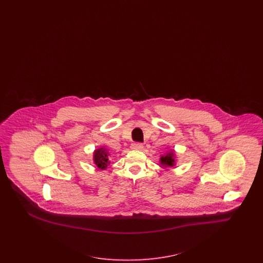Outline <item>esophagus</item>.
<instances>
[{
  "instance_id": "34e87169",
  "label": "esophagus",
  "mask_w": 263,
  "mask_h": 263,
  "mask_svg": "<svg viewBox=\"0 0 263 263\" xmlns=\"http://www.w3.org/2000/svg\"><path fill=\"white\" fill-rule=\"evenodd\" d=\"M131 147H132V148H133V149H137V151H141V149H143V143H132V145H131Z\"/></svg>"
}]
</instances>
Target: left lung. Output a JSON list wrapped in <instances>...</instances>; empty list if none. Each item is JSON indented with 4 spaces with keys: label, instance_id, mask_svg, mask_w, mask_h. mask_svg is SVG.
Returning <instances> with one entry per match:
<instances>
[{
    "label": "left lung",
    "instance_id": "left-lung-1",
    "mask_svg": "<svg viewBox=\"0 0 263 263\" xmlns=\"http://www.w3.org/2000/svg\"><path fill=\"white\" fill-rule=\"evenodd\" d=\"M160 160H161V164L165 165L166 167H167V166L172 167V166H174V164H175L174 154L171 153V152L167 153V155H165V156H162Z\"/></svg>",
    "mask_w": 263,
    "mask_h": 263
}]
</instances>
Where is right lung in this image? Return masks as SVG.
Instances as JSON below:
<instances>
[{"instance_id": "1", "label": "right lung", "mask_w": 263, "mask_h": 263, "mask_svg": "<svg viewBox=\"0 0 263 263\" xmlns=\"http://www.w3.org/2000/svg\"><path fill=\"white\" fill-rule=\"evenodd\" d=\"M95 163L99 168H106L109 164L108 152L104 148L97 149L95 152Z\"/></svg>"}]
</instances>
